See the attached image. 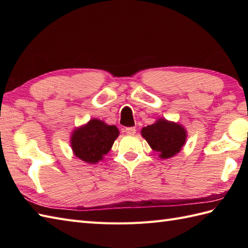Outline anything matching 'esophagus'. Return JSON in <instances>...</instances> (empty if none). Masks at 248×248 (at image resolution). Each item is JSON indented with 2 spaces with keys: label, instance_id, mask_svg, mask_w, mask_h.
Here are the masks:
<instances>
[{
  "label": "esophagus",
  "instance_id": "1",
  "mask_svg": "<svg viewBox=\"0 0 248 248\" xmlns=\"http://www.w3.org/2000/svg\"><path fill=\"white\" fill-rule=\"evenodd\" d=\"M124 132L129 135H134L136 133V129L134 127H128L124 129Z\"/></svg>",
  "mask_w": 248,
  "mask_h": 248
}]
</instances>
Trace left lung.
Here are the masks:
<instances>
[{
  "mask_svg": "<svg viewBox=\"0 0 248 248\" xmlns=\"http://www.w3.org/2000/svg\"><path fill=\"white\" fill-rule=\"evenodd\" d=\"M141 135L162 159H168L178 154L186 143V132L182 125L159 119L155 124L141 130Z\"/></svg>",
  "mask_w": 248,
  "mask_h": 248,
  "instance_id": "obj_1",
  "label": "left lung"
}]
</instances>
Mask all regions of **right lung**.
Here are the masks:
<instances>
[{"mask_svg":"<svg viewBox=\"0 0 248 248\" xmlns=\"http://www.w3.org/2000/svg\"><path fill=\"white\" fill-rule=\"evenodd\" d=\"M119 135L116 125H108L99 119H92L82 128L75 130L71 136V147L76 156L94 164L112 148Z\"/></svg>","mask_w":248,"mask_h":248,"instance_id":"right-lung-1","label":"right lung"}]
</instances>
